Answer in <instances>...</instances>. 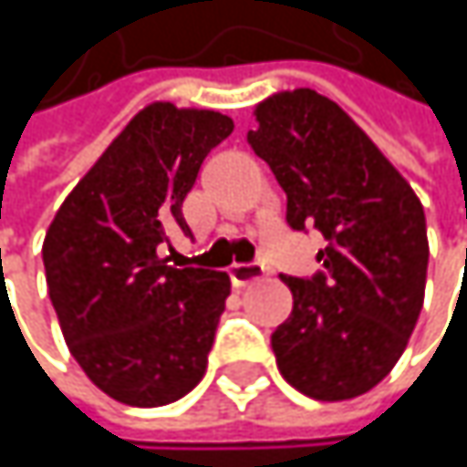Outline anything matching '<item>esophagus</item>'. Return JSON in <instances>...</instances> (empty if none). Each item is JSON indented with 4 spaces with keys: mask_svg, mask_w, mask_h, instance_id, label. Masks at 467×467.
I'll list each match as a JSON object with an SVG mask.
<instances>
[{
    "mask_svg": "<svg viewBox=\"0 0 467 467\" xmlns=\"http://www.w3.org/2000/svg\"><path fill=\"white\" fill-rule=\"evenodd\" d=\"M262 275H265V265L259 262H237L230 267V278L234 286H245L251 281H259Z\"/></svg>",
    "mask_w": 467,
    "mask_h": 467,
    "instance_id": "1",
    "label": "esophagus"
}]
</instances>
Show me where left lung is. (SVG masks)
Returning <instances> with one entry per match:
<instances>
[{
    "mask_svg": "<svg viewBox=\"0 0 467 467\" xmlns=\"http://www.w3.org/2000/svg\"><path fill=\"white\" fill-rule=\"evenodd\" d=\"M245 140L286 192V224L327 240L322 270L281 275L295 306L270 337L278 370L314 400L357 398L395 368L420 319L430 256L420 197L311 88L256 105Z\"/></svg>",
    "mask_w": 467,
    "mask_h": 467,
    "instance_id": "obj_1",
    "label": "left lung"
}]
</instances>
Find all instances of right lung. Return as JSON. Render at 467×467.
<instances>
[{"label": "right lung", "instance_id": "obj_1", "mask_svg": "<svg viewBox=\"0 0 467 467\" xmlns=\"http://www.w3.org/2000/svg\"><path fill=\"white\" fill-rule=\"evenodd\" d=\"M216 110H140L61 202L43 243L64 340L113 400L156 409L192 392L230 295V275L159 256L186 234L181 205L202 159L233 135Z\"/></svg>", "mask_w": 467, "mask_h": 467}]
</instances>
